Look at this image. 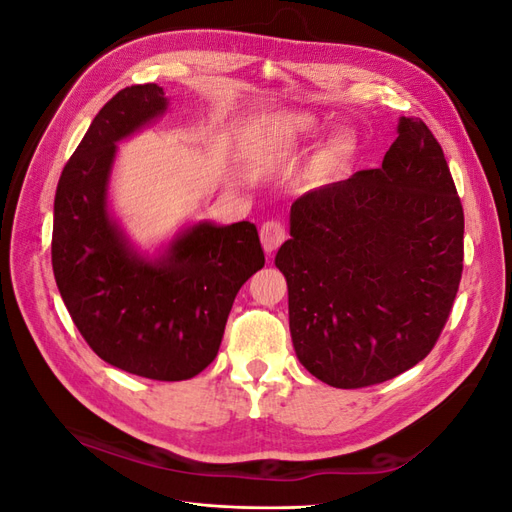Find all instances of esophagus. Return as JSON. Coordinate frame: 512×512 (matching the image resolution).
Masks as SVG:
<instances>
[{
	"mask_svg": "<svg viewBox=\"0 0 512 512\" xmlns=\"http://www.w3.org/2000/svg\"><path fill=\"white\" fill-rule=\"evenodd\" d=\"M286 239V228L282 222H265L260 226V241H262V247H265L267 254H273L277 247H280Z\"/></svg>",
	"mask_w": 512,
	"mask_h": 512,
	"instance_id": "1",
	"label": "esophagus"
}]
</instances>
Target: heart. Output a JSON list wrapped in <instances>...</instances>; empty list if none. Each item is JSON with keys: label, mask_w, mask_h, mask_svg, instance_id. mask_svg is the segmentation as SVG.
I'll use <instances>...</instances> for the list:
<instances>
[{"label": "heart", "mask_w": 512, "mask_h": 512, "mask_svg": "<svg viewBox=\"0 0 512 512\" xmlns=\"http://www.w3.org/2000/svg\"><path fill=\"white\" fill-rule=\"evenodd\" d=\"M320 128V119L312 113H282L258 128L247 141H250L252 153L260 158L284 156V153H290L312 141ZM354 147V136L348 130H339L318 151L316 166L324 170V173H331V170H337L348 162Z\"/></svg>", "instance_id": "heart-1"}]
</instances>
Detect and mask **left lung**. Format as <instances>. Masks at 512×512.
Wrapping results in <instances>:
<instances>
[{"mask_svg":"<svg viewBox=\"0 0 512 512\" xmlns=\"http://www.w3.org/2000/svg\"><path fill=\"white\" fill-rule=\"evenodd\" d=\"M292 346L335 389L391 380L423 361L463 271V209L436 136L399 117L380 168L309 190L275 256Z\"/></svg>","mask_w":512,"mask_h":512,"instance_id":"left-lung-1","label":"left lung"}]
</instances>
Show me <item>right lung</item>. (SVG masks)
I'll return each instance as SVG.
<instances>
[{
    "label": "right lung",
    "mask_w": 512,
    "mask_h": 512,
    "mask_svg": "<svg viewBox=\"0 0 512 512\" xmlns=\"http://www.w3.org/2000/svg\"><path fill=\"white\" fill-rule=\"evenodd\" d=\"M168 108L156 83L108 100L61 170L53 209V273L89 348L117 369L177 382L200 374L220 350L239 288L265 267L250 222L181 228L158 254L128 239L108 209L117 143Z\"/></svg>",
    "instance_id": "add662e5"
}]
</instances>
